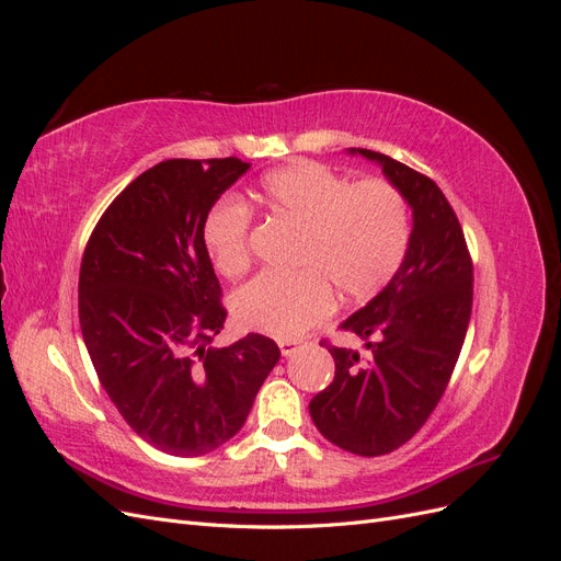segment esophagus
I'll list each match as a JSON object with an SVG mask.
<instances>
[{"instance_id":"1","label":"esophagus","mask_w":561,"mask_h":561,"mask_svg":"<svg viewBox=\"0 0 561 561\" xmlns=\"http://www.w3.org/2000/svg\"><path fill=\"white\" fill-rule=\"evenodd\" d=\"M299 344H301V342H297V339H280L278 348H280V353L285 355V358H287V355H293V353L297 351Z\"/></svg>"}]
</instances>
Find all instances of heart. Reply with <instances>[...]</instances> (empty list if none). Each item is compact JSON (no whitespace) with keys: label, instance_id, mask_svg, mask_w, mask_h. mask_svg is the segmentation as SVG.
Segmentation results:
<instances>
[{"label":"heart","instance_id":"heart-1","mask_svg":"<svg viewBox=\"0 0 561 561\" xmlns=\"http://www.w3.org/2000/svg\"><path fill=\"white\" fill-rule=\"evenodd\" d=\"M278 222L299 229L293 276H257L231 299L241 328L293 339L346 304L377 297L393 280L410 248V208L396 184L369 178L348 184L328 165L297 161L268 173L254 192ZM250 213L236 201L215 206L203 243L219 274L236 278L250 266Z\"/></svg>","mask_w":561,"mask_h":561}]
</instances>
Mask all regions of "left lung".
Here are the masks:
<instances>
[{
	"label": "left lung",
	"mask_w": 561,
	"mask_h": 561,
	"mask_svg": "<svg viewBox=\"0 0 561 561\" xmlns=\"http://www.w3.org/2000/svg\"><path fill=\"white\" fill-rule=\"evenodd\" d=\"M381 165L410 203L404 262L367 307L342 322L365 351L330 346L334 381L311 400L316 428L358 456L402 447L428 421L451 379L472 311V260L443 190L410 165L351 149Z\"/></svg>",
	"instance_id": "obj_1"
}]
</instances>
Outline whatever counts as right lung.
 Returning a JSON list of instances; mask_svg holds the SVG:
<instances>
[{"label":"right lung","mask_w":561,"mask_h":561,"mask_svg":"<svg viewBox=\"0 0 561 561\" xmlns=\"http://www.w3.org/2000/svg\"><path fill=\"white\" fill-rule=\"evenodd\" d=\"M248 168L236 157L161 161L110 203L83 250L79 322L98 379L128 426L173 456L239 433L280 358L254 332L213 346L227 309L203 222Z\"/></svg>","instance_id":"1"}]
</instances>
